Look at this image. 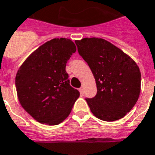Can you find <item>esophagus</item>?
<instances>
[{
	"label": "esophagus",
	"mask_w": 155,
	"mask_h": 155,
	"mask_svg": "<svg viewBox=\"0 0 155 155\" xmlns=\"http://www.w3.org/2000/svg\"><path fill=\"white\" fill-rule=\"evenodd\" d=\"M79 90H80V93H81V94L83 95L84 94V88H83V87L80 88V89H79Z\"/></svg>",
	"instance_id": "esophagus-1"
}]
</instances>
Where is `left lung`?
I'll use <instances>...</instances> for the list:
<instances>
[{"label":"left lung","mask_w":155,"mask_h":155,"mask_svg":"<svg viewBox=\"0 0 155 155\" xmlns=\"http://www.w3.org/2000/svg\"><path fill=\"white\" fill-rule=\"evenodd\" d=\"M75 43L96 81L97 94L86 98L92 113L106 121L122 118L140 96L139 66L131 57L104 38H84L75 40Z\"/></svg>","instance_id":"1"}]
</instances>
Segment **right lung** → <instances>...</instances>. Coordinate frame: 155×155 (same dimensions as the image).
Masks as SVG:
<instances>
[{"label":"right lung","mask_w":155,"mask_h":155,"mask_svg":"<svg viewBox=\"0 0 155 155\" xmlns=\"http://www.w3.org/2000/svg\"><path fill=\"white\" fill-rule=\"evenodd\" d=\"M75 51L71 39L53 38L32 52L17 71L18 99L40 123L60 124L80 97V92L70 85L66 71V62Z\"/></svg>","instance_id":"1"}]
</instances>
